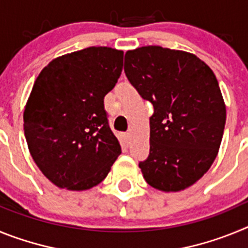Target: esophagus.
I'll use <instances>...</instances> for the list:
<instances>
[{
  "label": "esophagus",
  "instance_id": "esophagus-1",
  "mask_svg": "<svg viewBox=\"0 0 248 248\" xmlns=\"http://www.w3.org/2000/svg\"><path fill=\"white\" fill-rule=\"evenodd\" d=\"M123 139H124V141L128 144L129 143V133H125V134L123 135Z\"/></svg>",
  "mask_w": 248,
  "mask_h": 248
}]
</instances>
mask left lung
Masks as SVG:
<instances>
[{
    "instance_id": "1",
    "label": "left lung",
    "mask_w": 248,
    "mask_h": 248,
    "mask_svg": "<svg viewBox=\"0 0 248 248\" xmlns=\"http://www.w3.org/2000/svg\"><path fill=\"white\" fill-rule=\"evenodd\" d=\"M124 72L154 107L150 153L139 163L144 179L160 191L189 187L216 159L226 123L214 72L195 54L160 46L128 50Z\"/></svg>"
}]
</instances>
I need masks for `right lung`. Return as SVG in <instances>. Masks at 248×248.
<instances>
[{"mask_svg": "<svg viewBox=\"0 0 248 248\" xmlns=\"http://www.w3.org/2000/svg\"><path fill=\"white\" fill-rule=\"evenodd\" d=\"M123 56L88 47L53 59L37 77L23 113L25 137L39 170L61 189L98 185L122 153L104 97L122 74Z\"/></svg>", "mask_w": 248, "mask_h": 248, "instance_id": "1", "label": "right lung"}]
</instances>
